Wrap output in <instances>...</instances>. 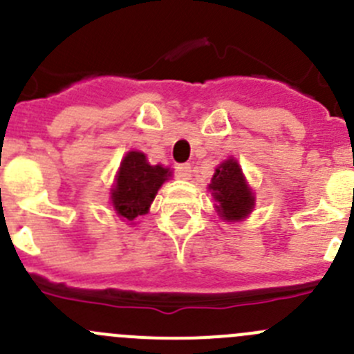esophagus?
<instances>
[{"label":"esophagus","mask_w":354,"mask_h":354,"mask_svg":"<svg viewBox=\"0 0 354 354\" xmlns=\"http://www.w3.org/2000/svg\"><path fill=\"white\" fill-rule=\"evenodd\" d=\"M176 174H178V178H181V180H190V178H192V166H190V164H178Z\"/></svg>","instance_id":"1"}]
</instances>
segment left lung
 Wrapping results in <instances>:
<instances>
[{"instance_id":"8db88e82","label":"left lung","mask_w":354,"mask_h":354,"mask_svg":"<svg viewBox=\"0 0 354 354\" xmlns=\"http://www.w3.org/2000/svg\"><path fill=\"white\" fill-rule=\"evenodd\" d=\"M209 192L218 202L216 211L225 221H242L254 209L252 190L247 185L242 167L235 159H226L216 167V173L209 183Z\"/></svg>"}]
</instances>
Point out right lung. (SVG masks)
Listing matches in <instances>:
<instances>
[{
  "instance_id": "1",
  "label": "right lung",
  "mask_w": 354,
  "mask_h": 354,
  "mask_svg": "<svg viewBox=\"0 0 354 354\" xmlns=\"http://www.w3.org/2000/svg\"><path fill=\"white\" fill-rule=\"evenodd\" d=\"M169 176V167H162L160 164L150 166L143 152L131 150L126 153L111 190L112 207L119 218L135 221L147 214L157 192Z\"/></svg>"
}]
</instances>
